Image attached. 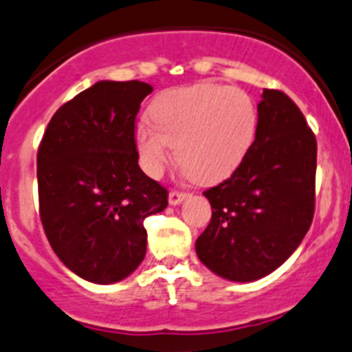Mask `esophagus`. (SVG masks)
Masks as SVG:
<instances>
[{"label": "esophagus", "mask_w": 352, "mask_h": 352, "mask_svg": "<svg viewBox=\"0 0 352 352\" xmlns=\"http://www.w3.org/2000/svg\"><path fill=\"white\" fill-rule=\"evenodd\" d=\"M186 198H187L186 192H180V191H170L168 192V203L172 206L180 205V203H182Z\"/></svg>", "instance_id": "34e87169"}]
</instances>
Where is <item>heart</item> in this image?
Segmentation results:
<instances>
[{
	"instance_id": "obj_1",
	"label": "heart",
	"mask_w": 352,
	"mask_h": 352,
	"mask_svg": "<svg viewBox=\"0 0 352 352\" xmlns=\"http://www.w3.org/2000/svg\"><path fill=\"white\" fill-rule=\"evenodd\" d=\"M258 113L239 88L201 83L163 91L133 128L144 172L157 177L177 153L182 170L201 184L228 179L250 151Z\"/></svg>"
}]
</instances>
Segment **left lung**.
Wrapping results in <instances>:
<instances>
[{"label": "left lung", "instance_id": "1", "mask_svg": "<svg viewBox=\"0 0 352 352\" xmlns=\"http://www.w3.org/2000/svg\"><path fill=\"white\" fill-rule=\"evenodd\" d=\"M255 140L228 180L203 195L212 221L199 261L229 281L261 280L300 245L314 215L316 139L295 102L264 90Z\"/></svg>", "mask_w": 352, "mask_h": 352}]
</instances>
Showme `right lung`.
<instances>
[{
  "instance_id": "add662e5",
  "label": "right lung",
  "mask_w": 352,
  "mask_h": 352,
  "mask_svg": "<svg viewBox=\"0 0 352 352\" xmlns=\"http://www.w3.org/2000/svg\"><path fill=\"white\" fill-rule=\"evenodd\" d=\"M142 81H97L54 114L38 149L43 229L57 257L83 280H124L146 257V217L168 192L139 166L133 128Z\"/></svg>"
}]
</instances>
